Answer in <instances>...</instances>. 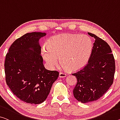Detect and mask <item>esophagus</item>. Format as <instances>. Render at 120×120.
I'll list each match as a JSON object with an SVG mask.
<instances>
[{
  "label": "esophagus",
  "mask_w": 120,
  "mask_h": 120,
  "mask_svg": "<svg viewBox=\"0 0 120 120\" xmlns=\"http://www.w3.org/2000/svg\"><path fill=\"white\" fill-rule=\"evenodd\" d=\"M66 76V74L64 72H60L59 74V77L60 78H63V77H65Z\"/></svg>",
  "instance_id": "1"
}]
</instances>
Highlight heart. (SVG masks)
Instances as JSON below:
<instances>
[{"label":"heart","instance_id":"heart-1","mask_svg":"<svg viewBox=\"0 0 120 120\" xmlns=\"http://www.w3.org/2000/svg\"><path fill=\"white\" fill-rule=\"evenodd\" d=\"M93 43L86 35L63 34L53 36L41 50V56L50 69L60 63L69 70L76 71L85 65L91 55Z\"/></svg>","mask_w":120,"mask_h":120}]
</instances>
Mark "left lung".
Wrapping results in <instances>:
<instances>
[{"mask_svg":"<svg viewBox=\"0 0 120 120\" xmlns=\"http://www.w3.org/2000/svg\"><path fill=\"white\" fill-rule=\"evenodd\" d=\"M95 39L88 63L72 73L77 79L73 95L77 100L87 103L97 100L113 83L115 63L110 46L95 34L88 33Z\"/></svg>","mask_w":120,"mask_h":120,"instance_id":"obj_1","label":"left lung"}]
</instances>
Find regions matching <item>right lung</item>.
Returning <instances> with one entry per match:
<instances>
[{"label": "right lung", "mask_w": 120, "mask_h": 120, "mask_svg": "<svg viewBox=\"0 0 120 120\" xmlns=\"http://www.w3.org/2000/svg\"><path fill=\"white\" fill-rule=\"evenodd\" d=\"M46 33H27L12 44L6 55V84L16 97L24 102L39 104L47 99L59 72L45 69L39 39Z\"/></svg>", "instance_id": "obj_1"}]
</instances>
